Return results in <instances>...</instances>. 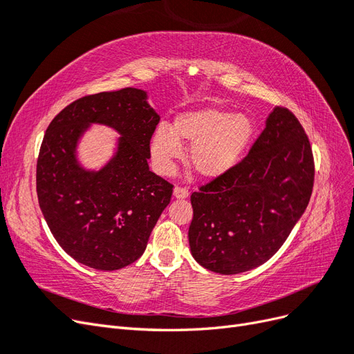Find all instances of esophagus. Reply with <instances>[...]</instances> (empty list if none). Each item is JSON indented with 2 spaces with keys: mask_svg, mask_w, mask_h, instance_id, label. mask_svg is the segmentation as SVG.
Wrapping results in <instances>:
<instances>
[{
  "mask_svg": "<svg viewBox=\"0 0 354 354\" xmlns=\"http://www.w3.org/2000/svg\"><path fill=\"white\" fill-rule=\"evenodd\" d=\"M173 195H174V198H177V199H185V198H187L189 196V190L187 189H185V187H174V190H173Z\"/></svg>",
  "mask_w": 354,
  "mask_h": 354,
  "instance_id": "esophagus-1",
  "label": "esophagus"
}]
</instances>
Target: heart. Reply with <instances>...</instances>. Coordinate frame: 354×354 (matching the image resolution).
I'll list each match as a JSON object with an SVG mask.
<instances>
[{
	"instance_id": "heart-1",
	"label": "heart",
	"mask_w": 354,
	"mask_h": 354,
	"mask_svg": "<svg viewBox=\"0 0 354 354\" xmlns=\"http://www.w3.org/2000/svg\"><path fill=\"white\" fill-rule=\"evenodd\" d=\"M255 134L250 115L217 108H203L180 115L174 130L159 125L151 138V155L156 171L169 174L183 153L181 142L192 143L189 162L207 180H216L236 167Z\"/></svg>"
}]
</instances>
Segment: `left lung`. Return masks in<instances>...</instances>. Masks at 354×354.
I'll list each match as a JSON object with an SVG mask.
<instances>
[{
  "instance_id": "1",
  "label": "left lung",
  "mask_w": 354,
  "mask_h": 354,
  "mask_svg": "<svg viewBox=\"0 0 354 354\" xmlns=\"http://www.w3.org/2000/svg\"><path fill=\"white\" fill-rule=\"evenodd\" d=\"M315 181L310 142L295 115L274 108L250 153L190 196L194 259L220 274L255 269L279 251Z\"/></svg>"
}]
</instances>
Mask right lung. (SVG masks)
<instances>
[{"label":"right lung","mask_w":354,"mask_h":354,"mask_svg":"<svg viewBox=\"0 0 354 354\" xmlns=\"http://www.w3.org/2000/svg\"><path fill=\"white\" fill-rule=\"evenodd\" d=\"M158 122L147 93L133 87L85 95L50 122L37 162L38 202L53 236L78 263L111 272L145 252L173 195V185L147 164ZM93 123L122 136L97 171L84 169L76 156Z\"/></svg>","instance_id":"obj_1"}]
</instances>
